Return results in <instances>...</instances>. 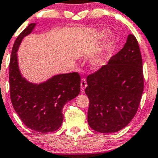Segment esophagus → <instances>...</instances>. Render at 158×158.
I'll list each match as a JSON object with an SVG mask.
<instances>
[{"mask_svg":"<svg viewBox=\"0 0 158 158\" xmlns=\"http://www.w3.org/2000/svg\"><path fill=\"white\" fill-rule=\"evenodd\" d=\"M87 87V83H86V80L85 79H82L81 80V90L83 92L84 89Z\"/></svg>","mask_w":158,"mask_h":158,"instance_id":"esophagus-1","label":"esophagus"}]
</instances>
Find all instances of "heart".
Masks as SVG:
<instances>
[{"mask_svg": "<svg viewBox=\"0 0 158 158\" xmlns=\"http://www.w3.org/2000/svg\"><path fill=\"white\" fill-rule=\"evenodd\" d=\"M109 32L110 31L107 29H102V30L98 31L96 35H97L98 39H103V38L106 37L109 34ZM114 43H115V39L113 36H110L106 42L105 45L103 47V48L98 53L92 56L90 59V61H89L90 65L92 68L100 69L107 64L110 52V50L114 46Z\"/></svg>", "mask_w": 158, "mask_h": 158, "instance_id": "1", "label": "heart"}]
</instances>
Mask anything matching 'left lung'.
Instances as JSON below:
<instances>
[{
    "mask_svg": "<svg viewBox=\"0 0 158 158\" xmlns=\"http://www.w3.org/2000/svg\"><path fill=\"white\" fill-rule=\"evenodd\" d=\"M88 123L94 130L118 132L135 115L144 89L142 60L135 37L129 34L123 48L107 65L87 77Z\"/></svg>",
    "mask_w": 158,
    "mask_h": 158,
    "instance_id": "left-lung-1",
    "label": "left lung"
}]
</instances>
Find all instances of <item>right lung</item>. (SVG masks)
I'll return each instance as SVG.
<instances>
[{
  "instance_id": "right-lung-1",
  "label": "right lung",
  "mask_w": 158,
  "mask_h": 158,
  "mask_svg": "<svg viewBox=\"0 0 158 158\" xmlns=\"http://www.w3.org/2000/svg\"><path fill=\"white\" fill-rule=\"evenodd\" d=\"M36 26L35 23L29 24L13 44L9 69L10 99L15 111L26 127L36 132H50L62 125L63 107L79 95L81 79L77 73L55 75L40 83H33L23 77L17 51L23 39Z\"/></svg>"
}]
</instances>
